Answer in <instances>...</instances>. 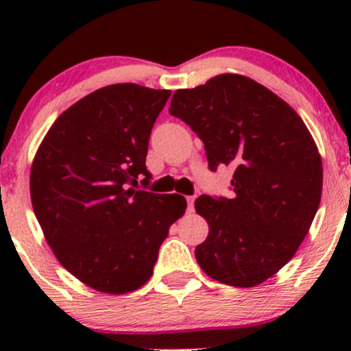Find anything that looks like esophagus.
<instances>
[{"mask_svg": "<svg viewBox=\"0 0 351 351\" xmlns=\"http://www.w3.org/2000/svg\"><path fill=\"white\" fill-rule=\"evenodd\" d=\"M195 195H186L185 200H186V210L192 212L193 210V204H195Z\"/></svg>", "mask_w": 351, "mask_h": 351, "instance_id": "1", "label": "esophagus"}]
</instances>
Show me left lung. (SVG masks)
<instances>
[{
    "label": "left lung",
    "mask_w": 351,
    "mask_h": 351,
    "mask_svg": "<svg viewBox=\"0 0 351 351\" xmlns=\"http://www.w3.org/2000/svg\"><path fill=\"white\" fill-rule=\"evenodd\" d=\"M169 113L200 137L208 169L234 168L231 198L195 200L208 222L198 265L222 284L260 285L292 260L319 207L323 162L313 136L289 104L239 74L176 90Z\"/></svg>",
    "instance_id": "left-lung-1"
}]
</instances>
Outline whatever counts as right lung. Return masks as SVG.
Wrapping results in <instances>:
<instances>
[{"label":"right lung","mask_w":351,"mask_h":351,"mask_svg":"<svg viewBox=\"0 0 351 351\" xmlns=\"http://www.w3.org/2000/svg\"><path fill=\"white\" fill-rule=\"evenodd\" d=\"M171 91L110 84L61 113L30 173L35 217L58 260L77 280L127 293L153 275L169 226L185 214L178 193L147 186V146Z\"/></svg>","instance_id":"right-lung-1"}]
</instances>
